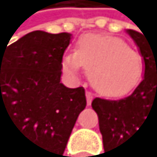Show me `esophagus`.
I'll list each match as a JSON object with an SVG mask.
<instances>
[{
	"instance_id": "esophagus-1",
	"label": "esophagus",
	"mask_w": 157,
	"mask_h": 157,
	"mask_svg": "<svg viewBox=\"0 0 157 157\" xmlns=\"http://www.w3.org/2000/svg\"><path fill=\"white\" fill-rule=\"evenodd\" d=\"M92 101H93V94L90 92H86V102H88V105H90Z\"/></svg>"
}]
</instances>
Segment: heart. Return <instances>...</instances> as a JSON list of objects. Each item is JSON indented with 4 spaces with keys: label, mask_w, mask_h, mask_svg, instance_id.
Here are the masks:
<instances>
[{
    "label": "heart",
    "mask_w": 157,
    "mask_h": 157,
    "mask_svg": "<svg viewBox=\"0 0 157 157\" xmlns=\"http://www.w3.org/2000/svg\"><path fill=\"white\" fill-rule=\"evenodd\" d=\"M81 67L97 92L121 97L132 92L143 77V57L123 39L106 34H85L75 53L63 59V71L76 77Z\"/></svg>",
    "instance_id": "obj_1"
}]
</instances>
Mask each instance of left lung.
<instances>
[{
	"label": "left lung",
	"instance_id": "obj_1",
	"mask_svg": "<svg viewBox=\"0 0 157 157\" xmlns=\"http://www.w3.org/2000/svg\"><path fill=\"white\" fill-rule=\"evenodd\" d=\"M135 42L144 63L140 84L128 97L110 101L94 98L92 107L98 115L104 155L115 157L118 147L131 140L144 126L157 124V38L126 30Z\"/></svg>",
	"mask_w": 157,
	"mask_h": 157
}]
</instances>
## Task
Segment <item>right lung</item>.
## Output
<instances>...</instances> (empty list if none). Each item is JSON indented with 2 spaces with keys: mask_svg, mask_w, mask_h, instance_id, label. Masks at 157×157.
<instances>
[{
  "mask_svg": "<svg viewBox=\"0 0 157 157\" xmlns=\"http://www.w3.org/2000/svg\"><path fill=\"white\" fill-rule=\"evenodd\" d=\"M72 35L33 31L0 46V126L25 157H61L78 114L84 88L61 84L63 55ZM10 42V40H9Z\"/></svg>",
  "mask_w": 157,
  "mask_h": 157,
  "instance_id": "1",
  "label": "right lung"
}]
</instances>
